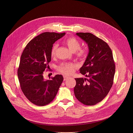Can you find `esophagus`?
Instances as JSON below:
<instances>
[{"label":"esophagus","mask_w":133,"mask_h":133,"mask_svg":"<svg viewBox=\"0 0 133 133\" xmlns=\"http://www.w3.org/2000/svg\"><path fill=\"white\" fill-rule=\"evenodd\" d=\"M69 77H68V76H66V75H64V80L65 81L66 80H67L68 79H69Z\"/></svg>","instance_id":"1"}]
</instances>
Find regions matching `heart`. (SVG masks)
Returning <instances> with one entry per match:
<instances>
[{
    "instance_id": "b5f03b06",
    "label": "heart",
    "mask_w": 133,
    "mask_h": 133,
    "mask_svg": "<svg viewBox=\"0 0 133 133\" xmlns=\"http://www.w3.org/2000/svg\"><path fill=\"white\" fill-rule=\"evenodd\" d=\"M65 44L68 46L69 50L72 52H75V56L78 59L80 60H84L86 58L87 56V51L85 48H80V42L74 37H71L67 38L64 41ZM58 44L55 43L52 47L51 50V56L52 57H54L57 54V51L58 49ZM77 66L71 62H62L60 64L58 67V71L65 75L72 74Z\"/></svg>"
}]
</instances>
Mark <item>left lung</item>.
<instances>
[{"instance_id": "1", "label": "left lung", "mask_w": 133, "mask_h": 133, "mask_svg": "<svg viewBox=\"0 0 133 133\" xmlns=\"http://www.w3.org/2000/svg\"><path fill=\"white\" fill-rule=\"evenodd\" d=\"M85 41L89 53L80 73L88 78H75L74 94L80 102L87 106L101 101L112 87L115 65L112 51L106 42L90 33H76Z\"/></svg>"}]
</instances>
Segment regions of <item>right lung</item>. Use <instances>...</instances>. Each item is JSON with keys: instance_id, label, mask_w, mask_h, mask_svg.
<instances>
[{"instance_id": "right-lung-1", "label": "right lung", "mask_w": 133, "mask_h": 133, "mask_svg": "<svg viewBox=\"0 0 133 133\" xmlns=\"http://www.w3.org/2000/svg\"><path fill=\"white\" fill-rule=\"evenodd\" d=\"M65 34V32L41 33L27 44L21 55L17 71L20 88L27 99L37 106L51 103L63 81L61 75L45 80L43 74L45 71H51L48 64L53 44Z\"/></svg>"}]
</instances>
